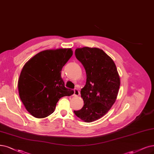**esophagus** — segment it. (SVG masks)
<instances>
[{"label":"esophagus","mask_w":154,"mask_h":154,"mask_svg":"<svg viewBox=\"0 0 154 154\" xmlns=\"http://www.w3.org/2000/svg\"><path fill=\"white\" fill-rule=\"evenodd\" d=\"M79 94H80V93H79V91L77 89H74V93L73 96H78Z\"/></svg>","instance_id":"obj_1"}]
</instances>
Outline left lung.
Segmentation results:
<instances>
[{"mask_svg": "<svg viewBox=\"0 0 154 154\" xmlns=\"http://www.w3.org/2000/svg\"><path fill=\"white\" fill-rule=\"evenodd\" d=\"M76 58L86 72V83L81 89L84 106L74 113L81 120L91 122L105 116L117 99L120 77L115 63L99 48L75 49Z\"/></svg>", "mask_w": 154, "mask_h": 154, "instance_id": "left-lung-1", "label": "left lung"}]
</instances>
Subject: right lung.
I'll use <instances>...</instances> for the list:
<instances>
[{"label": "right lung", "mask_w": 154, "mask_h": 154, "mask_svg": "<svg viewBox=\"0 0 154 154\" xmlns=\"http://www.w3.org/2000/svg\"><path fill=\"white\" fill-rule=\"evenodd\" d=\"M73 54L69 49L41 51L25 64L18 79L20 98L26 110L36 118L53 113L57 102L73 94L65 87L62 68Z\"/></svg>", "instance_id": "right-lung-1"}]
</instances>
